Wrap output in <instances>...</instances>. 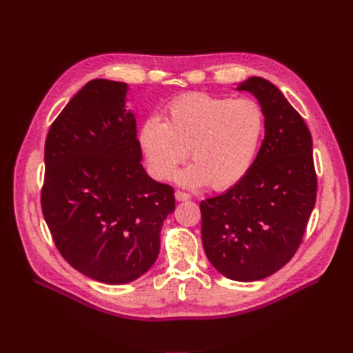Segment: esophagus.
<instances>
[{
  "mask_svg": "<svg viewBox=\"0 0 353 353\" xmlns=\"http://www.w3.org/2000/svg\"><path fill=\"white\" fill-rule=\"evenodd\" d=\"M190 194L184 193V192H175V199L178 200V202H187V200H190Z\"/></svg>",
  "mask_w": 353,
  "mask_h": 353,
  "instance_id": "esophagus-1",
  "label": "esophagus"
}]
</instances>
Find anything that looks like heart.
I'll return each instance as SVG.
<instances>
[{
    "instance_id": "1",
    "label": "heart",
    "mask_w": 353,
    "mask_h": 353,
    "mask_svg": "<svg viewBox=\"0 0 353 353\" xmlns=\"http://www.w3.org/2000/svg\"><path fill=\"white\" fill-rule=\"evenodd\" d=\"M264 130V114L252 99L190 93L166 110V121L144 120L138 142L150 172L169 179L188 150L194 165L178 175L181 184L225 190L248 174Z\"/></svg>"
}]
</instances>
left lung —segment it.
I'll return each mask as SVG.
<instances>
[{"label":"left lung","instance_id":"obj_1","mask_svg":"<svg viewBox=\"0 0 353 353\" xmlns=\"http://www.w3.org/2000/svg\"><path fill=\"white\" fill-rule=\"evenodd\" d=\"M264 114V139L248 174L224 194L200 202L203 250L225 278L252 282L287 264L301 243L316 202L312 135L269 80L250 77Z\"/></svg>","mask_w":353,"mask_h":353}]
</instances>
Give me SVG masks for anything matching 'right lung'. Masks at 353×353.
Returning a JSON list of instances; mask_svg holds the SVG:
<instances>
[{
	"label": "right lung",
	"instance_id": "1",
	"mask_svg": "<svg viewBox=\"0 0 353 353\" xmlns=\"http://www.w3.org/2000/svg\"><path fill=\"white\" fill-rule=\"evenodd\" d=\"M128 84L89 81L53 121L44 148L41 209L75 270L108 285L138 279L157 260L174 188L142 168Z\"/></svg>",
	"mask_w": 353,
	"mask_h": 353
}]
</instances>
